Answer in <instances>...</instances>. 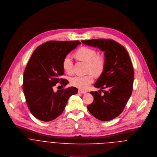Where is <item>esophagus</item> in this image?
<instances>
[{"instance_id":"34e87169","label":"esophagus","mask_w":157,"mask_h":157,"mask_svg":"<svg viewBox=\"0 0 157 157\" xmlns=\"http://www.w3.org/2000/svg\"><path fill=\"white\" fill-rule=\"evenodd\" d=\"M78 93H83V94H84V93H86V91H83V90H78Z\"/></svg>"}]
</instances>
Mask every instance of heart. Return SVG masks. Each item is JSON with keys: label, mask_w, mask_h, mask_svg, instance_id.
Listing matches in <instances>:
<instances>
[{"label": "heart", "mask_w": 157, "mask_h": 157, "mask_svg": "<svg viewBox=\"0 0 157 157\" xmlns=\"http://www.w3.org/2000/svg\"><path fill=\"white\" fill-rule=\"evenodd\" d=\"M74 56L79 60L86 63V72L89 74L86 75H77L71 79V84L80 89L85 90L93 81V74L100 75L104 71L105 60L103 56L97 54L95 49L83 46L79 48L75 53ZM64 71L67 74L72 73L73 62L69 56L64 57L62 62Z\"/></svg>", "instance_id": "heart-1"}]
</instances>
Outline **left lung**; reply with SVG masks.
I'll return each mask as SVG.
<instances>
[{
  "mask_svg": "<svg viewBox=\"0 0 157 157\" xmlns=\"http://www.w3.org/2000/svg\"><path fill=\"white\" fill-rule=\"evenodd\" d=\"M88 46L104 52L105 66L94 86L104 91H91L94 100L88 105L89 112L97 119L108 121L118 116L124 110L132 92L134 73L126 49L112 40L95 39L82 41ZM106 88L104 91L102 89Z\"/></svg>",
  "mask_w": 157,
  "mask_h": 157,
  "instance_id": "left-lung-1",
  "label": "left lung"
}]
</instances>
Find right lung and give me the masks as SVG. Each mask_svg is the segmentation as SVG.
<instances>
[{
    "label": "right lung",
    "mask_w": 157,
    "mask_h": 157,
    "mask_svg": "<svg viewBox=\"0 0 157 157\" xmlns=\"http://www.w3.org/2000/svg\"><path fill=\"white\" fill-rule=\"evenodd\" d=\"M80 44L78 41H50L38 46L31 55L23 74V90L30 112L38 119H55L64 111L70 97L77 93L74 86L56 92L53 87L57 83L68 84L60 78L64 73L62 62Z\"/></svg>",
    "instance_id": "add662e5"
}]
</instances>
